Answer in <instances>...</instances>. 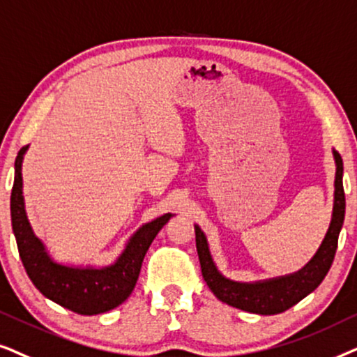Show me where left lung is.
I'll return each mask as SVG.
<instances>
[{"label": "left lung", "mask_w": 357, "mask_h": 357, "mask_svg": "<svg viewBox=\"0 0 357 357\" xmlns=\"http://www.w3.org/2000/svg\"><path fill=\"white\" fill-rule=\"evenodd\" d=\"M336 161V178H335V206L333 217H331L330 228H328L325 240L317 255L313 256L305 268L296 274L286 278L273 279L264 282H235L223 278L213 264L211 251L204 231L196 225V248L201 261V271L204 281L213 292L218 301L228 305L240 308L250 313L259 315H275V313L286 312L287 308L296 305L303 297L320 286L325 275L331 268L335 259L336 248H338L340 230L343 227L346 197L343 189V160L338 151H333Z\"/></svg>", "instance_id": "1"}]
</instances>
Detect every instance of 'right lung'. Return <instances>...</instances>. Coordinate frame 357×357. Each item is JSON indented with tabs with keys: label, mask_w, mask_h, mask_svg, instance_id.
I'll return each mask as SVG.
<instances>
[{
	"label": "right lung",
	"mask_w": 357,
	"mask_h": 357,
	"mask_svg": "<svg viewBox=\"0 0 357 357\" xmlns=\"http://www.w3.org/2000/svg\"><path fill=\"white\" fill-rule=\"evenodd\" d=\"M26 150L27 146H22L14 161L11 191V223L24 269L42 296L71 312L79 315H98L112 310L134 291L146 250L161 227L169 220L171 213L145 223L132 236L116 263L109 268L79 269L56 264L49 258L42 241L34 235L24 211L21 165Z\"/></svg>",
	"instance_id": "1"
}]
</instances>
